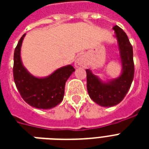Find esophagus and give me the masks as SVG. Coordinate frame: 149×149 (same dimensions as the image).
I'll use <instances>...</instances> for the list:
<instances>
[{
  "mask_svg": "<svg viewBox=\"0 0 149 149\" xmlns=\"http://www.w3.org/2000/svg\"><path fill=\"white\" fill-rule=\"evenodd\" d=\"M86 65V63H84V61L83 60V58H79L76 61V63H75V65L77 66V67H84Z\"/></svg>",
  "mask_w": 149,
  "mask_h": 149,
  "instance_id": "1",
  "label": "esophagus"
}]
</instances>
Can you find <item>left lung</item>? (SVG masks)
I'll list each match as a JSON object with an SVG mask.
<instances>
[{"label":"left lung","mask_w":149,"mask_h":149,"mask_svg":"<svg viewBox=\"0 0 149 149\" xmlns=\"http://www.w3.org/2000/svg\"><path fill=\"white\" fill-rule=\"evenodd\" d=\"M122 72L120 77L107 82H103L99 77L86 70V86L89 96L93 101L102 107H113L118 104L126 96L134 79V65L133 49L127 35L120 27L115 25Z\"/></svg>","instance_id":"obj_1"}]
</instances>
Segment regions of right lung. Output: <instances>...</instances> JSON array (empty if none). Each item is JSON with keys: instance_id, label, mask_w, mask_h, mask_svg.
Returning a JSON list of instances; mask_svg holds the SVG:
<instances>
[{"instance_id": "add662e5", "label": "right lung", "mask_w": 149, "mask_h": 149, "mask_svg": "<svg viewBox=\"0 0 149 149\" xmlns=\"http://www.w3.org/2000/svg\"><path fill=\"white\" fill-rule=\"evenodd\" d=\"M26 34L22 36L14 53V80L27 104L38 109H51L63 101L65 82L75 71L71 65H65L46 77H34L25 69L21 58V47Z\"/></svg>"}]
</instances>
